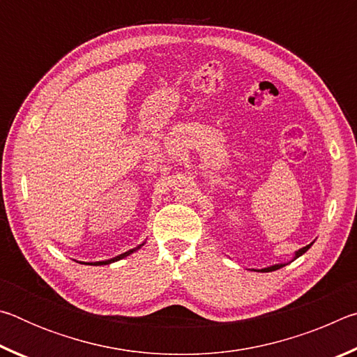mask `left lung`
Segmentation results:
<instances>
[{"instance_id":"8db88e82","label":"left lung","mask_w":357,"mask_h":357,"mask_svg":"<svg viewBox=\"0 0 357 357\" xmlns=\"http://www.w3.org/2000/svg\"><path fill=\"white\" fill-rule=\"evenodd\" d=\"M313 244V243H312ZM312 244H309V245H305V247H302V249H299L298 252L294 253V257H293V259H296V258H299L301 255H304V253L310 249L312 247ZM291 259V261H293ZM288 263H279V264H273V266H268V268H263V269H253V271H258V273H273V271H277V269H280V268H283V266H287Z\"/></svg>"}]
</instances>
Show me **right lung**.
I'll return each instance as SVG.
<instances>
[{
  "label": "right lung",
  "instance_id": "right-lung-1",
  "mask_svg": "<svg viewBox=\"0 0 357 357\" xmlns=\"http://www.w3.org/2000/svg\"><path fill=\"white\" fill-rule=\"evenodd\" d=\"M142 245H144V243L143 244H140L138 247H135V249H130V250H128V252H124V253H121V255H118V257H114V258H110V259H105V261H96V263H83V264H93V266H102V264H110V263H114V261H118V259H123V258H126V257H129L130 253H134L135 250H138L140 249Z\"/></svg>",
  "mask_w": 357,
  "mask_h": 357
}]
</instances>
